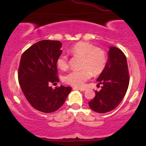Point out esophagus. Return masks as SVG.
<instances>
[{"instance_id":"obj_1","label":"esophagus","mask_w":146,"mask_h":146,"mask_svg":"<svg viewBox=\"0 0 146 146\" xmlns=\"http://www.w3.org/2000/svg\"><path fill=\"white\" fill-rule=\"evenodd\" d=\"M73 90H80V91H85V90H86V88H78V87H74V88H73Z\"/></svg>"}]
</instances>
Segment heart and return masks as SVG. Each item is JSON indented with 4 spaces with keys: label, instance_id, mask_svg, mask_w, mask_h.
I'll list each match as a JSON object with an SVG mask.
<instances>
[{
    "label": "heart",
    "instance_id": "obj_1",
    "mask_svg": "<svg viewBox=\"0 0 146 146\" xmlns=\"http://www.w3.org/2000/svg\"><path fill=\"white\" fill-rule=\"evenodd\" d=\"M69 53L74 56L82 57V70L73 71L64 77V82L77 87L83 86L84 83L91 77L92 73H100L106 64L107 58L105 51L100 47H95L87 42H80L70 48ZM56 65L60 70L64 71L68 66V58L61 54L56 60Z\"/></svg>",
    "mask_w": 146,
    "mask_h": 146
}]
</instances>
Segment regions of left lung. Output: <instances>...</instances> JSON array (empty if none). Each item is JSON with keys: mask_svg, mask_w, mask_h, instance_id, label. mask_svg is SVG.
<instances>
[{"mask_svg": "<svg viewBox=\"0 0 146 146\" xmlns=\"http://www.w3.org/2000/svg\"><path fill=\"white\" fill-rule=\"evenodd\" d=\"M108 61L97 79L102 89L95 90V98L88 102L90 109L99 113L111 111L121 103L129 85L126 57L119 48L110 46Z\"/></svg>", "mask_w": 146, "mask_h": 146, "instance_id": "8db88e82", "label": "left lung"}]
</instances>
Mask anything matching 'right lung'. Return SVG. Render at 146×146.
<instances>
[{"label": "right lung", "instance_id": "add662e5", "mask_svg": "<svg viewBox=\"0 0 146 146\" xmlns=\"http://www.w3.org/2000/svg\"><path fill=\"white\" fill-rule=\"evenodd\" d=\"M62 43L44 40L35 43L22 55L18 82L27 101L35 109L45 113L56 111L64 103L71 87L52 88L59 82L56 60L62 54Z\"/></svg>", "mask_w": 146, "mask_h": 146}]
</instances>
